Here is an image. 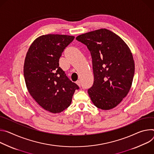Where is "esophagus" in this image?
Masks as SVG:
<instances>
[{
  "instance_id": "1",
  "label": "esophagus",
  "mask_w": 154,
  "mask_h": 154,
  "mask_svg": "<svg viewBox=\"0 0 154 154\" xmlns=\"http://www.w3.org/2000/svg\"><path fill=\"white\" fill-rule=\"evenodd\" d=\"M76 84L78 85V86H79V87H81V82H80V81H77L76 82Z\"/></svg>"
}]
</instances>
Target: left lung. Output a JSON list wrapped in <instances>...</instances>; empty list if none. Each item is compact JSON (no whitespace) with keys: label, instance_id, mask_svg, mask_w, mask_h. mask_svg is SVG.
Listing matches in <instances>:
<instances>
[{"label":"left lung","instance_id":"8db88e82","mask_svg":"<svg viewBox=\"0 0 154 154\" xmlns=\"http://www.w3.org/2000/svg\"><path fill=\"white\" fill-rule=\"evenodd\" d=\"M76 39L90 51L94 75L88 94L94 105L109 110L117 106L131 88L134 62L125 42L112 31L100 29L78 35Z\"/></svg>","mask_w":154,"mask_h":154}]
</instances>
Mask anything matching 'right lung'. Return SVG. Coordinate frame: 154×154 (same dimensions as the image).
Wrapping results in <instances>:
<instances>
[{"label":"right lung","instance_id":"add662e5","mask_svg":"<svg viewBox=\"0 0 154 154\" xmlns=\"http://www.w3.org/2000/svg\"><path fill=\"white\" fill-rule=\"evenodd\" d=\"M74 38L59 34L43 35L33 42L26 54L24 76L27 89L37 103L50 112L66 109L75 90L79 89L59 63L64 49Z\"/></svg>","mask_w":154,"mask_h":154}]
</instances>
